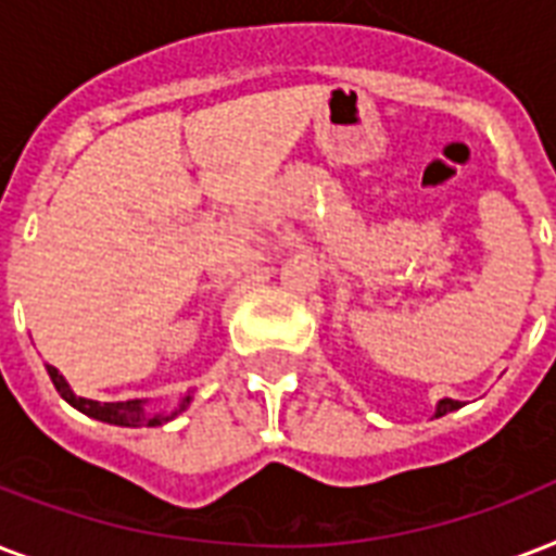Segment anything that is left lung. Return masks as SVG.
I'll return each mask as SVG.
<instances>
[{"label":"left lung","mask_w":556,"mask_h":556,"mask_svg":"<svg viewBox=\"0 0 556 556\" xmlns=\"http://www.w3.org/2000/svg\"><path fill=\"white\" fill-rule=\"evenodd\" d=\"M458 401H453V397H444V401H441L439 404V409H435V415H447V413H453V409H458Z\"/></svg>","instance_id":"8db88e82"}]
</instances>
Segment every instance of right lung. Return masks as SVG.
I'll list each match as a JSON object with an SVG mask.
<instances>
[{"label": "right lung", "mask_w": 556, "mask_h": 556, "mask_svg": "<svg viewBox=\"0 0 556 556\" xmlns=\"http://www.w3.org/2000/svg\"><path fill=\"white\" fill-rule=\"evenodd\" d=\"M48 375H51V383L56 387V392L74 406V409H80L86 413L89 418H98V421H106V424H117V427H159V424L169 421L173 415H150L143 413V401H117V404H100V401H89V397H77L68 389V383L63 380V375L54 369V366H48ZM190 404V397H185L181 404H178V413Z\"/></svg>", "instance_id": "add662e5"}]
</instances>
